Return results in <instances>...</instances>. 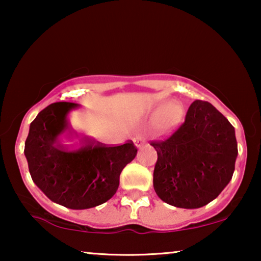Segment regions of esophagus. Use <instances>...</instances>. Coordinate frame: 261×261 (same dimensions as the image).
<instances>
[{"label": "esophagus", "instance_id": "esophagus-1", "mask_svg": "<svg viewBox=\"0 0 261 261\" xmlns=\"http://www.w3.org/2000/svg\"><path fill=\"white\" fill-rule=\"evenodd\" d=\"M133 141H134V145L137 146L138 148H140L141 146H142V145H145V142H146V141H145V139L142 138L141 135H138V137H135Z\"/></svg>", "mask_w": 261, "mask_h": 261}]
</instances>
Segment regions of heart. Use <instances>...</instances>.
Segmentation results:
<instances>
[{"mask_svg":"<svg viewBox=\"0 0 261 261\" xmlns=\"http://www.w3.org/2000/svg\"><path fill=\"white\" fill-rule=\"evenodd\" d=\"M178 117V109L174 105H167L162 109L160 113V126L163 128L170 127L176 122Z\"/></svg>","mask_w":261,"mask_h":261,"instance_id":"heart-1","label":"heart"}]
</instances>
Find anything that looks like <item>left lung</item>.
I'll return each mask as SVG.
<instances>
[{"instance_id":"8db88e82","label":"left lung","mask_w":261,"mask_h":261,"mask_svg":"<svg viewBox=\"0 0 261 261\" xmlns=\"http://www.w3.org/2000/svg\"><path fill=\"white\" fill-rule=\"evenodd\" d=\"M151 145L158 153L153 187L170 205L201 208L214 201L233 177L238 156L235 129L209 102H192L180 127Z\"/></svg>"}]
</instances>
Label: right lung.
<instances>
[{
    "label": "right lung",
    "mask_w": 261,
    "mask_h": 261,
    "mask_svg": "<svg viewBox=\"0 0 261 261\" xmlns=\"http://www.w3.org/2000/svg\"><path fill=\"white\" fill-rule=\"evenodd\" d=\"M71 102L52 103L30 126L24 142L28 169L35 185L52 202L69 209H89L115 195L123 167L137 155L133 142L106 147L95 139L78 138Z\"/></svg>",
    "instance_id": "right-lung-1"
}]
</instances>
